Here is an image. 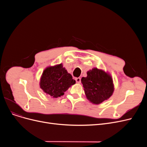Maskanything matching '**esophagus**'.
Instances as JSON below:
<instances>
[{
	"label": "esophagus",
	"instance_id": "1",
	"mask_svg": "<svg viewBox=\"0 0 147 147\" xmlns=\"http://www.w3.org/2000/svg\"><path fill=\"white\" fill-rule=\"evenodd\" d=\"M75 80H76V82L77 83H80L81 82V79H80V78H76V79H75Z\"/></svg>",
	"mask_w": 147,
	"mask_h": 147
}]
</instances>
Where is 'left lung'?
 Instances as JSON below:
<instances>
[{"mask_svg":"<svg viewBox=\"0 0 147 147\" xmlns=\"http://www.w3.org/2000/svg\"><path fill=\"white\" fill-rule=\"evenodd\" d=\"M81 81L87 99L94 104H100L113 94L112 77L102 69L93 68L87 71V76L83 77Z\"/></svg>","mask_w":147,"mask_h":147,"instance_id":"8db88e82","label":"left lung"}]
</instances>
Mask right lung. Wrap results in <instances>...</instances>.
Instances as JSON below:
<instances>
[{"label":"right lung","mask_w":147,"mask_h":147,"mask_svg":"<svg viewBox=\"0 0 147 147\" xmlns=\"http://www.w3.org/2000/svg\"><path fill=\"white\" fill-rule=\"evenodd\" d=\"M75 83L72 76L63 67V64H59L49 66L44 69L40 80V88L46 95L57 98L63 96Z\"/></svg>","instance_id":"1"}]
</instances>
